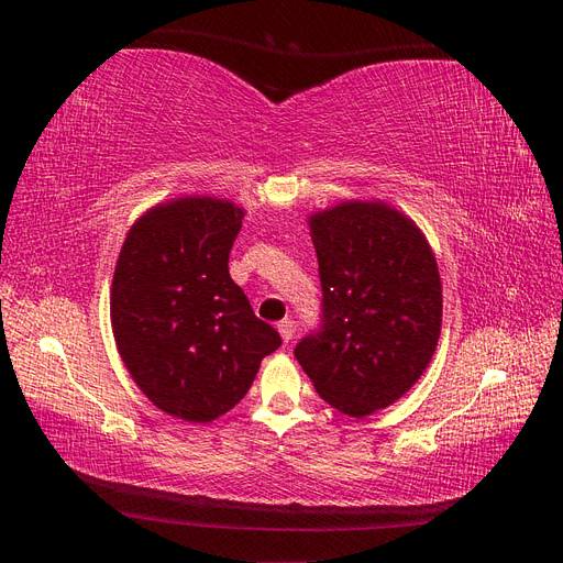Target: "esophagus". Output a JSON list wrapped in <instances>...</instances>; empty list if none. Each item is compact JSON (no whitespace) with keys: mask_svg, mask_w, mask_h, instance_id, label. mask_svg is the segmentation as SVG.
Here are the masks:
<instances>
[{"mask_svg":"<svg viewBox=\"0 0 563 563\" xmlns=\"http://www.w3.org/2000/svg\"><path fill=\"white\" fill-rule=\"evenodd\" d=\"M277 331H279V335H282L284 343H291V340H294V333H296L294 321H291V319H282V321L277 323Z\"/></svg>","mask_w":563,"mask_h":563,"instance_id":"obj_1","label":"esophagus"}]
</instances>
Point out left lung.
Listing matches in <instances>:
<instances>
[{
    "instance_id": "8db88e82",
    "label": "left lung",
    "mask_w": 563,
    "mask_h": 563,
    "mask_svg": "<svg viewBox=\"0 0 563 563\" xmlns=\"http://www.w3.org/2000/svg\"><path fill=\"white\" fill-rule=\"evenodd\" d=\"M323 327L296 360L317 395L364 418L395 404L428 368L441 333V277L428 236L380 199H347L308 218Z\"/></svg>"
}]
</instances>
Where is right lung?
<instances>
[{"label": "right lung", "instance_id": "1", "mask_svg": "<svg viewBox=\"0 0 563 563\" xmlns=\"http://www.w3.org/2000/svg\"><path fill=\"white\" fill-rule=\"evenodd\" d=\"M244 209L178 197L147 209L119 251L110 288L114 343L133 383L164 413L211 422L244 399L279 333L230 277Z\"/></svg>", "mask_w": 563, "mask_h": 563}]
</instances>
